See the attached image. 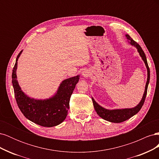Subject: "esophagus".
<instances>
[{"mask_svg": "<svg viewBox=\"0 0 159 159\" xmlns=\"http://www.w3.org/2000/svg\"><path fill=\"white\" fill-rule=\"evenodd\" d=\"M90 74H91V73H90V71H89L88 70H84V71H83V76L84 77V78H87L88 77H89V75H90Z\"/></svg>", "mask_w": 159, "mask_h": 159, "instance_id": "obj_1", "label": "esophagus"}]
</instances>
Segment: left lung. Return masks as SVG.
I'll use <instances>...</instances> for the list:
<instances>
[{
	"label": "left lung",
	"instance_id": "left-lung-1",
	"mask_svg": "<svg viewBox=\"0 0 159 159\" xmlns=\"http://www.w3.org/2000/svg\"><path fill=\"white\" fill-rule=\"evenodd\" d=\"M126 37L127 38V40H129L130 44H131L132 46H134V47H136L137 48V50L139 53V54H140L143 60L144 61V62H145V66H146L147 69V81L146 85H145V92H144L143 98L140 102V103H139L136 107H134L131 109L109 110V109H106L102 107V106H100L99 105H98L97 103L95 102V101L93 99V98H91V99H92V102L93 103L95 110V111L97 112V113L98 114L99 116L102 117V119L106 120V121H108L109 122H112V123H121V122L126 121V120L133 117V115L137 114L139 111L141 110V107H143V105L144 104V102H145L147 93L148 85L149 83V80H150V70H149V68H148L147 57H146L145 52H143L140 45H139L138 43H137L135 41H134L131 38V36L127 34Z\"/></svg>",
	"mask_w": 159,
	"mask_h": 159
}]
</instances>
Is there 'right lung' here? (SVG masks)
I'll list each match as a JSON object with an SVG mask.
<instances>
[{
	"instance_id": "right-lung-1",
	"label": "right lung",
	"mask_w": 159,
	"mask_h": 159,
	"mask_svg": "<svg viewBox=\"0 0 159 159\" xmlns=\"http://www.w3.org/2000/svg\"><path fill=\"white\" fill-rule=\"evenodd\" d=\"M22 52L17 56L12 74L14 96L18 106L22 114L34 123L46 127L56 126L66 118L71 95L79 81L80 75L64 80L56 95L51 98L44 100L30 98L21 90L16 80L17 61Z\"/></svg>"
}]
</instances>
